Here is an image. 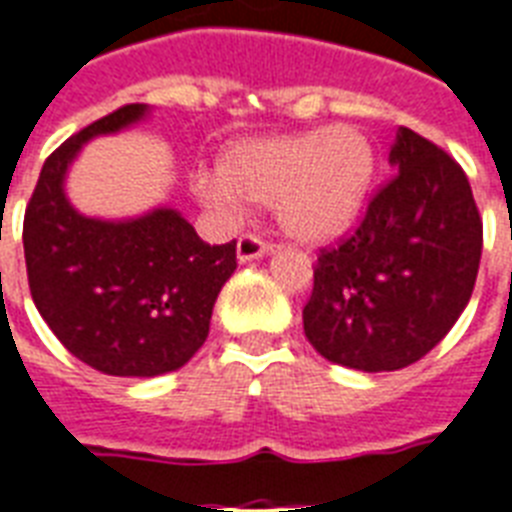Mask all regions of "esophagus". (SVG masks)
<instances>
[{
    "instance_id": "obj_1",
    "label": "esophagus",
    "mask_w": 512,
    "mask_h": 512,
    "mask_svg": "<svg viewBox=\"0 0 512 512\" xmlns=\"http://www.w3.org/2000/svg\"><path fill=\"white\" fill-rule=\"evenodd\" d=\"M273 249V244L263 241L255 233H244L239 241H236V257H239V263H249V260H257V257L268 255Z\"/></svg>"
}]
</instances>
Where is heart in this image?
<instances>
[{
    "mask_svg": "<svg viewBox=\"0 0 512 512\" xmlns=\"http://www.w3.org/2000/svg\"><path fill=\"white\" fill-rule=\"evenodd\" d=\"M374 167L372 140L356 124H332L233 143L217 162V177H204L199 193L215 207H228L236 196L273 204L281 231L321 244L356 223Z\"/></svg>",
    "mask_w": 512,
    "mask_h": 512,
    "instance_id": "heart-1",
    "label": "heart"
}]
</instances>
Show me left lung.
Returning a JSON list of instances; mask_svg holds the SVG:
<instances>
[{"label": "left lung", "instance_id": "8db88e82", "mask_svg": "<svg viewBox=\"0 0 512 512\" xmlns=\"http://www.w3.org/2000/svg\"><path fill=\"white\" fill-rule=\"evenodd\" d=\"M396 175L313 271L303 329L332 364L396 372L444 340L476 287L484 223L468 175L409 127L390 146Z\"/></svg>", "mask_w": 512, "mask_h": 512}]
</instances>
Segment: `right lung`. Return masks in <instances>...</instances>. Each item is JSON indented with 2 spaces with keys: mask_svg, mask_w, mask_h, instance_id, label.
<instances>
[{
  "mask_svg": "<svg viewBox=\"0 0 512 512\" xmlns=\"http://www.w3.org/2000/svg\"><path fill=\"white\" fill-rule=\"evenodd\" d=\"M146 114L148 106L130 103L71 135L47 156L23 217L36 311L71 356L111 377H156L188 364L236 271V241L209 247L177 209L100 220L68 201L66 172L79 148Z\"/></svg>",
  "mask_w": 512,
  "mask_h": 512,
  "instance_id": "add662e5",
  "label": "right lung"
}]
</instances>
